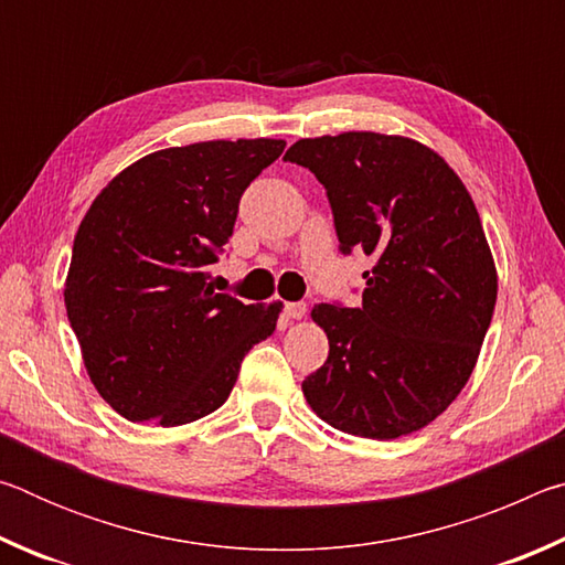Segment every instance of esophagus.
I'll return each mask as SVG.
<instances>
[{
    "label": "esophagus",
    "instance_id": "obj_1",
    "mask_svg": "<svg viewBox=\"0 0 565 565\" xmlns=\"http://www.w3.org/2000/svg\"><path fill=\"white\" fill-rule=\"evenodd\" d=\"M284 313L289 319H303L306 317V303L303 301H289L284 303Z\"/></svg>",
    "mask_w": 565,
    "mask_h": 565
}]
</instances>
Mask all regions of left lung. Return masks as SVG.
<instances>
[{"label":"left lung","mask_w":565,"mask_h":565,"mask_svg":"<svg viewBox=\"0 0 565 565\" xmlns=\"http://www.w3.org/2000/svg\"><path fill=\"white\" fill-rule=\"evenodd\" d=\"M284 159L327 189L341 252L376 259L359 309L313 306L329 359L303 396L343 434H414L461 394L491 327L499 276L473 199L434 149L396 134L299 139Z\"/></svg>","instance_id":"8db88e82"}]
</instances>
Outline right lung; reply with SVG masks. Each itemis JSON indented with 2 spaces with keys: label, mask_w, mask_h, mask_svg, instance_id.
<instances>
[{
  "label": "right lung",
  "mask_w": 565,
  "mask_h": 565,
  "mask_svg": "<svg viewBox=\"0 0 565 565\" xmlns=\"http://www.w3.org/2000/svg\"><path fill=\"white\" fill-rule=\"evenodd\" d=\"M281 139L199 141L119 171L74 236L64 306L99 396L127 420L181 426L212 414L281 301L216 294L209 266L238 199L281 157Z\"/></svg>",
  "instance_id": "add662e5"
}]
</instances>
